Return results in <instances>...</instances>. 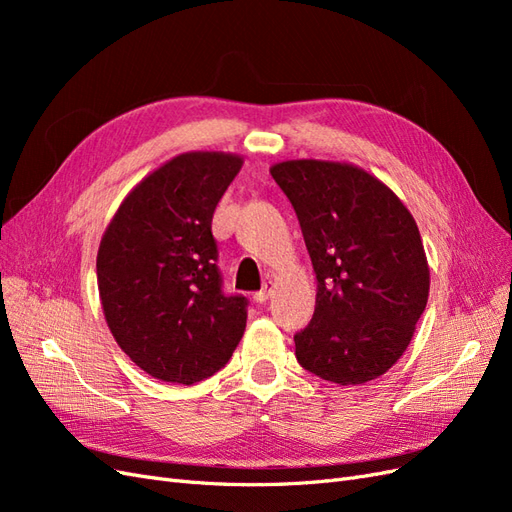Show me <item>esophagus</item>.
<instances>
[{
    "instance_id": "1",
    "label": "esophagus",
    "mask_w": 512,
    "mask_h": 512,
    "mask_svg": "<svg viewBox=\"0 0 512 512\" xmlns=\"http://www.w3.org/2000/svg\"><path fill=\"white\" fill-rule=\"evenodd\" d=\"M271 294H273V282H267L265 286H262V290H258V292L254 294V301H256V303H267Z\"/></svg>"
}]
</instances>
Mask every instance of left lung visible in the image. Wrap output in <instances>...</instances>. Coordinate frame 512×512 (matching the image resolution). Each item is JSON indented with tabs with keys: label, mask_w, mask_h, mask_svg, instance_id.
I'll use <instances>...</instances> for the list:
<instances>
[{
	"label": "left lung",
	"mask_w": 512,
	"mask_h": 512,
	"mask_svg": "<svg viewBox=\"0 0 512 512\" xmlns=\"http://www.w3.org/2000/svg\"><path fill=\"white\" fill-rule=\"evenodd\" d=\"M271 175L297 213L316 271V309L294 335L307 371L363 384L406 352L429 297L421 232L406 205L367 170L288 160Z\"/></svg>",
	"instance_id": "left-lung-1"
}]
</instances>
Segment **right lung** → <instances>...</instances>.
Listing matches in <instances>:
<instances>
[{
	"label": "right lung",
	"instance_id": "obj_1",
	"mask_svg": "<svg viewBox=\"0 0 512 512\" xmlns=\"http://www.w3.org/2000/svg\"><path fill=\"white\" fill-rule=\"evenodd\" d=\"M243 158L190 151L123 198L98 250V290L115 342L149 376L190 386L241 342L247 299L222 292L213 211Z\"/></svg>",
	"mask_w": 512,
	"mask_h": 512
}]
</instances>
